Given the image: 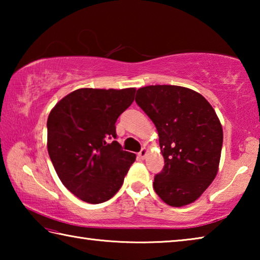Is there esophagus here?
Wrapping results in <instances>:
<instances>
[{
  "label": "esophagus",
  "mask_w": 260,
  "mask_h": 260,
  "mask_svg": "<svg viewBox=\"0 0 260 260\" xmlns=\"http://www.w3.org/2000/svg\"><path fill=\"white\" fill-rule=\"evenodd\" d=\"M147 155H148V149L146 147H143L139 152V157L141 158V159H144V158L147 157Z\"/></svg>",
  "instance_id": "obj_1"
}]
</instances>
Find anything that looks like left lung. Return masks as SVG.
<instances>
[{
	"label": "left lung",
	"mask_w": 260,
	"mask_h": 260,
	"mask_svg": "<svg viewBox=\"0 0 260 260\" xmlns=\"http://www.w3.org/2000/svg\"><path fill=\"white\" fill-rule=\"evenodd\" d=\"M135 102L155 124L165 165L153 189L171 206L192 203L218 172L222 128L211 104L188 88L147 86Z\"/></svg>",
	"instance_id": "left-lung-1"
}]
</instances>
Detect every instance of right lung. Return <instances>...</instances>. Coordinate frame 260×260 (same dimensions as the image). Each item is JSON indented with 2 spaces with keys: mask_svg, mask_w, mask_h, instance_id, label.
Returning <instances> with one entry per match:
<instances>
[{
  "mask_svg": "<svg viewBox=\"0 0 260 260\" xmlns=\"http://www.w3.org/2000/svg\"><path fill=\"white\" fill-rule=\"evenodd\" d=\"M134 95V88H81L61 99L48 117L52 165L61 183L83 202L111 199L135 160V153L116 141V121Z\"/></svg>",
  "mask_w": 260,
  "mask_h": 260,
  "instance_id": "1",
  "label": "right lung"
}]
</instances>
